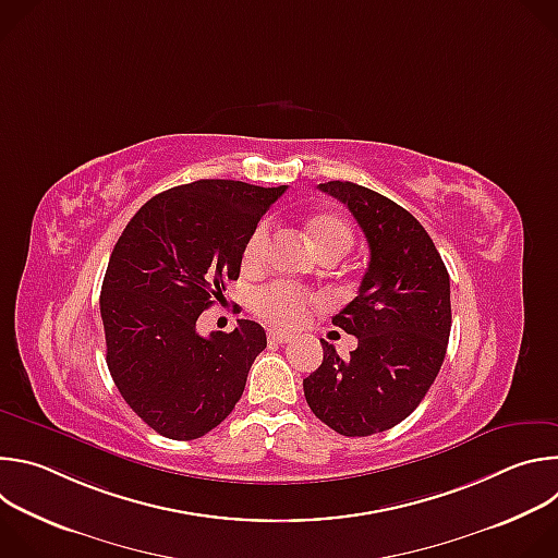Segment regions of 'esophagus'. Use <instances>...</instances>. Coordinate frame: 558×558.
<instances>
[{
  "instance_id": "obj_1",
  "label": "esophagus",
  "mask_w": 558,
  "mask_h": 558,
  "mask_svg": "<svg viewBox=\"0 0 558 558\" xmlns=\"http://www.w3.org/2000/svg\"><path fill=\"white\" fill-rule=\"evenodd\" d=\"M267 338H269V342H274V344H287V342L293 340V336H289V333H284V331H276V329H271V331L267 333Z\"/></svg>"
}]
</instances>
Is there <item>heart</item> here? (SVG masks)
<instances>
[{"mask_svg": "<svg viewBox=\"0 0 558 558\" xmlns=\"http://www.w3.org/2000/svg\"><path fill=\"white\" fill-rule=\"evenodd\" d=\"M304 229L313 250L320 254L323 260L342 258L353 245V229L338 214H331V211L313 214L306 218ZM269 241H271V233L267 222H260L258 227H254V231L245 241L243 256H241L245 271H258L265 265ZM311 306H315V298L289 282H276L256 293L258 315L269 325L280 329L300 327Z\"/></svg>", "mask_w": 558, "mask_h": 558, "instance_id": "b5f03b06", "label": "heart"}]
</instances>
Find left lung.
<instances>
[{
	"label": "left lung",
	"mask_w": 558,
	"mask_h": 558,
	"mask_svg": "<svg viewBox=\"0 0 558 558\" xmlns=\"http://www.w3.org/2000/svg\"><path fill=\"white\" fill-rule=\"evenodd\" d=\"M320 190L351 209L371 260L357 295L333 315L357 349L344 360L323 340L325 360L302 386L317 420L344 437H366L407 420L433 386L452 325L450 278L411 211L349 181Z\"/></svg>",
	"instance_id": "obj_1"
}]
</instances>
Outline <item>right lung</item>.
<instances>
[{
  "mask_svg": "<svg viewBox=\"0 0 558 558\" xmlns=\"http://www.w3.org/2000/svg\"><path fill=\"white\" fill-rule=\"evenodd\" d=\"M287 185L203 179L149 198L112 250L101 320L106 362L128 407L158 435L190 441L241 400L265 329L198 336V315L238 280L245 241Z\"/></svg>",
  "mask_w": 558,
  "mask_h": 558,
  "instance_id": "1",
  "label": "right lung"
}]
</instances>
